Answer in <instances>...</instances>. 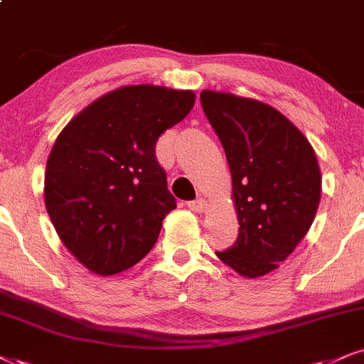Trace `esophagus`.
<instances>
[{
    "label": "esophagus",
    "instance_id": "esophagus-1",
    "mask_svg": "<svg viewBox=\"0 0 364 364\" xmlns=\"http://www.w3.org/2000/svg\"><path fill=\"white\" fill-rule=\"evenodd\" d=\"M189 209L194 210V213H205V209H208V203H205L204 199L192 200V203H189Z\"/></svg>",
    "mask_w": 364,
    "mask_h": 364
}]
</instances>
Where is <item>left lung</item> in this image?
I'll return each mask as SVG.
<instances>
[{"label": "left lung", "instance_id": "8db88e82", "mask_svg": "<svg viewBox=\"0 0 364 364\" xmlns=\"http://www.w3.org/2000/svg\"><path fill=\"white\" fill-rule=\"evenodd\" d=\"M223 143L237 214L236 243L218 258L246 278L277 270L311 230L322 177L304 133L275 107L231 92H200Z\"/></svg>", "mask_w": 364, "mask_h": 364}]
</instances>
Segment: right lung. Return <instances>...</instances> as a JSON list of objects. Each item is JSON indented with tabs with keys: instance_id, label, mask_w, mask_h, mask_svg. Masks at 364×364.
I'll return each mask as SVG.
<instances>
[{
	"instance_id": "right-lung-1",
	"label": "right lung",
	"mask_w": 364,
	"mask_h": 364,
	"mask_svg": "<svg viewBox=\"0 0 364 364\" xmlns=\"http://www.w3.org/2000/svg\"><path fill=\"white\" fill-rule=\"evenodd\" d=\"M194 102L189 89L118 87L58 133L45 170V208L62 243L89 272L116 275L154 248L177 205L155 145Z\"/></svg>"
}]
</instances>
